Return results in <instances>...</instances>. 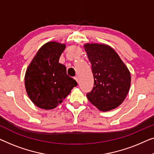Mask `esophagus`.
Wrapping results in <instances>:
<instances>
[{
    "instance_id": "obj_1",
    "label": "esophagus",
    "mask_w": 154,
    "mask_h": 154,
    "mask_svg": "<svg viewBox=\"0 0 154 154\" xmlns=\"http://www.w3.org/2000/svg\"><path fill=\"white\" fill-rule=\"evenodd\" d=\"M74 79L76 80V82H77V83H78V82H79V78H78V77H75Z\"/></svg>"
}]
</instances>
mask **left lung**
<instances>
[{
    "label": "left lung",
    "instance_id": "1",
    "mask_svg": "<svg viewBox=\"0 0 154 154\" xmlns=\"http://www.w3.org/2000/svg\"><path fill=\"white\" fill-rule=\"evenodd\" d=\"M92 66L94 86L87 94L88 100L103 112L119 107L128 94L131 73L118 54L105 44L84 45Z\"/></svg>",
    "mask_w": 154,
    "mask_h": 154
}]
</instances>
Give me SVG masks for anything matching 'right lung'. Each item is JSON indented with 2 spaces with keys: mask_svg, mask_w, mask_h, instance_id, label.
<instances>
[{
  "mask_svg": "<svg viewBox=\"0 0 154 154\" xmlns=\"http://www.w3.org/2000/svg\"><path fill=\"white\" fill-rule=\"evenodd\" d=\"M66 45L51 41L40 47L28 67L25 87L35 105L52 109L60 104L77 85L66 73L64 65L58 63Z\"/></svg>",
  "mask_w": 154,
  "mask_h": 154,
  "instance_id": "add662e5",
  "label": "right lung"
}]
</instances>
